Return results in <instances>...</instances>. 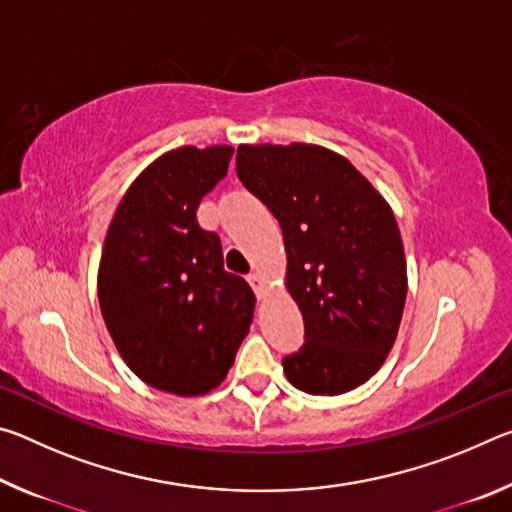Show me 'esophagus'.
<instances>
[{"label":"esophagus","mask_w":512,"mask_h":512,"mask_svg":"<svg viewBox=\"0 0 512 512\" xmlns=\"http://www.w3.org/2000/svg\"><path fill=\"white\" fill-rule=\"evenodd\" d=\"M248 284H250V287H253V291L257 293V298H264L266 284H264V280H262V275H259V273H250V275H248Z\"/></svg>","instance_id":"34e87169"}]
</instances>
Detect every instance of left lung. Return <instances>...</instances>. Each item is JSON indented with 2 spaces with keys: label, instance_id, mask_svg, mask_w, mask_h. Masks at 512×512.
<instances>
[{
  "label": "left lung",
  "instance_id": "left-lung-1",
  "mask_svg": "<svg viewBox=\"0 0 512 512\" xmlns=\"http://www.w3.org/2000/svg\"><path fill=\"white\" fill-rule=\"evenodd\" d=\"M237 176L280 221L287 289L305 320L284 375L311 395L361 386L393 348L409 287L391 205L350 160L316 144H241Z\"/></svg>",
  "mask_w": 512,
  "mask_h": 512
}]
</instances>
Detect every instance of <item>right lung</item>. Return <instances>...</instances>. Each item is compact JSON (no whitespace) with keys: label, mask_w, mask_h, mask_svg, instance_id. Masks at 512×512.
<instances>
[{"label":"right lung","mask_w":512,"mask_h":512,"mask_svg":"<svg viewBox=\"0 0 512 512\" xmlns=\"http://www.w3.org/2000/svg\"><path fill=\"white\" fill-rule=\"evenodd\" d=\"M232 153L180 146L160 155L121 198L101 253L99 305L121 359L180 397L221 384L253 323V289L225 271L219 235L196 219Z\"/></svg>","instance_id":"1"}]
</instances>
